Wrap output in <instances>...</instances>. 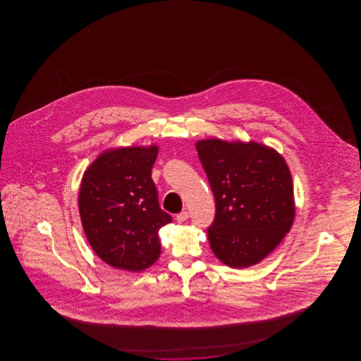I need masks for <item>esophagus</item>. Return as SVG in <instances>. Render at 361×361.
<instances>
[{"label": "esophagus", "instance_id": "34e87169", "mask_svg": "<svg viewBox=\"0 0 361 361\" xmlns=\"http://www.w3.org/2000/svg\"><path fill=\"white\" fill-rule=\"evenodd\" d=\"M176 219H177L178 223L185 222V221L188 219V213H187V212H180V213L176 216Z\"/></svg>", "mask_w": 361, "mask_h": 361}]
</instances>
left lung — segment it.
I'll return each mask as SVG.
<instances>
[{"label": "left lung", "mask_w": 361, "mask_h": 361, "mask_svg": "<svg viewBox=\"0 0 361 361\" xmlns=\"http://www.w3.org/2000/svg\"><path fill=\"white\" fill-rule=\"evenodd\" d=\"M200 161L215 197L207 238L232 269L263 261L292 228L295 201L290 170L275 148L258 142L202 139Z\"/></svg>", "instance_id": "1"}]
</instances>
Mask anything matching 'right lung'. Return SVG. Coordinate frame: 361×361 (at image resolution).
<instances>
[{"instance_id": "obj_1", "label": "right lung", "mask_w": 361, "mask_h": 361, "mask_svg": "<svg viewBox=\"0 0 361 361\" xmlns=\"http://www.w3.org/2000/svg\"><path fill=\"white\" fill-rule=\"evenodd\" d=\"M159 147L109 148L85 170L78 212L92 250L111 267L140 272L159 259V230L171 216L159 205L151 171Z\"/></svg>"}]
</instances>
